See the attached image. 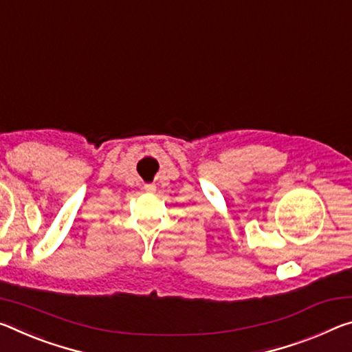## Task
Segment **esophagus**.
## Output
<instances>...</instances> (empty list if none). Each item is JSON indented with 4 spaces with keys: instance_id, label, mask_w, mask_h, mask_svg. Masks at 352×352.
I'll return each instance as SVG.
<instances>
[{
    "instance_id": "1",
    "label": "esophagus",
    "mask_w": 352,
    "mask_h": 352,
    "mask_svg": "<svg viewBox=\"0 0 352 352\" xmlns=\"http://www.w3.org/2000/svg\"><path fill=\"white\" fill-rule=\"evenodd\" d=\"M144 188H146V191H147V192H155V189H156V186H155V185H146Z\"/></svg>"
}]
</instances>
